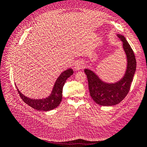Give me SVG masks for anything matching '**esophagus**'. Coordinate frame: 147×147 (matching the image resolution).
<instances>
[{
    "mask_svg": "<svg viewBox=\"0 0 147 147\" xmlns=\"http://www.w3.org/2000/svg\"><path fill=\"white\" fill-rule=\"evenodd\" d=\"M83 67V63L82 61H77L75 63V65H74V69L76 71H79Z\"/></svg>",
    "mask_w": 147,
    "mask_h": 147,
    "instance_id": "1",
    "label": "esophagus"
}]
</instances>
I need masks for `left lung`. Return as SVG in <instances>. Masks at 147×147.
<instances>
[{"label": "left lung", "instance_id": "8db88e82", "mask_svg": "<svg viewBox=\"0 0 147 147\" xmlns=\"http://www.w3.org/2000/svg\"><path fill=\"white\" fill-rule=\"evenodd\" d=\"M123 42V47L127 58V67L123 77L115 83H106L88 69H85L88 82L89 92L96 104L103 106H112L120 103L127 95L136 71V61L135 54L125 37L117 34Z\"/></svg>", "mask_w": 147, "mask_h": 147}]
</instances>
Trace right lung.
Instances as JSON below:
<instances>
[{
  "mask_svg": "<svg viewBox=\"0 0 147 147\" xmlns=\"http://www.w3.org/2000/svg\"><path fill=\"white\" fill-rule=\"evenodd\" d=\"M73 70L72 69H68L62 72L56 80L51 95L45 98L32 99L27 97L23 93H21L17 88L18 92L20 94L21 99L32 108L39 111H51L58 107L59 105L60 104L62 100V89H63L64 83L69 77L73 75Z\"/></svg>",
  "mask_w": 147,
  "mask_h": 147,
  "instance_id": "obj_1",
  "label": "right lung"
}]
</instances>
